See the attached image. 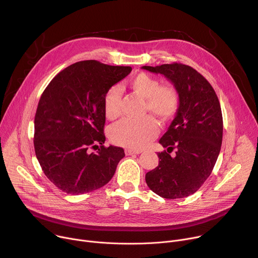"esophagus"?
Instances as JSON below:
<instances>
[{"mask_svg": "<svg viewBox=\"0 0 258 258\" xmlns=\"http://www.w3.org/2000/svg\"><path fill=\"white\" fill-rule=\"evenodd\" d=\"M142 153V150H134V149H125L126 155H136Z\"/></svg>", "mask_w": 258, "mask_h": 258, "instance_id": "obj_1", "label": "esophagus"}]
</instances>
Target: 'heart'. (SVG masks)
<instances>
[{"instance_id": "heart-1", "label": "heart", "mask_w": 258, "mask_h": 258, "mask_svg": "<svg viewBox=\"0 0 258 258\" xmlns=\"http://www.w3.org/2000/svg\"><path fill=\"white\" fill-rule=\"evenodd\" d=\"M131 89L146 99V108L162 120L171 119L179 108V95L171 85L161 86L159 80L146 72L138 73L130 81ZM121 91L118 86L110 88L104 96V111L108 119L120 115ZM158 133V123L151 115L141 118H123L110 130V139L119 146L141 149Z\"/></svg>"}]
</instances>
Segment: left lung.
Listing matches in <instances>:
<instances>
[{
  "instance_id": "1",
  "label": "left lung",
  "mask_w": 258,
  "mask_h": 258,
  "mask_svg": "<svg viewBox=\"0 0 258 258\" xmlns=\"http://www.w3.org/2000/svg\"><path fill=\"white\" fill-rule=\"evenodd\" d=\"M170 81L179 95V108L159 143V163L146 173L150 190L166 199L194 194L210 175L223 142V114L207 80L191 66L171 63L143 66ZM175 151V156L170 155Z\"/></svg>"
}]
</instances>
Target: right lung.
<instances>
[{
    "instance_id": "1",
    "label": "right lung",
    "mask_w": 258,
    "mask_h": 258,
    "mask_svg": "<svg viewBox=\"0 0 258 258\" xmlns=\"http://www.w3.org/2000/svg\"><path fill=\"white\" fill-rule=\"evenodd\" d=\"M131 71L130 66L80 61L60 71L45 89L34 116V151L46 176L61 191L89 193L114 175L124 150L104 146L103 101Z\"/></svg>"
}]
</instances>
